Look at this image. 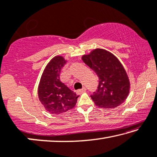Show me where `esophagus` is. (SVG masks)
<instances>
[{
    "label": "esophagus",
    "mask_w": 157,
    "mask_h": 157,
    "mask_svg": "<svg viewBox=\"0 0 157 157\" xmlns=\"http://www.w3.org/2000/svg\"><path fill=\"white\" fill-rule=\"evenodd\" d=\"M86 91V88L84 86V87H82V89H79V90H77V94H82L84 92H85Z\"/></svg>",
    "instance_id": "1"
}]
</instances>
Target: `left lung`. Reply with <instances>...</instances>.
Here are the masks:
<instances>
[{"label":"left lung","mask_w":157,"mask_h":157,"mask_svg":"<svg viewBox=\"0 0 157 157\" xmlns=\"http://www.w3.org/2000/svg\"><path fill=\"white\" fill-rule=\"evenodd\" d=\"M83 62L99 78V85L91 98L97 106L113 109L125 101L130 92V81L122 64L104 49L96 48L82 57Z\"/></svg>","instance_id":"obj_1"}]
</instances>
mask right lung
<instances>
[{
	"label": "right lung",
	"mask_w": 157,
	"mask_h": 157,
	"mask_svg": "<svg viewBox=\"0 0 157 157\" xmlns=\"http://www.w3.org/2000/svg\"><path fill=\"white\" fill-rule=\"evenodd\" d=\"M63 56H55L46 65L38 87L39 101L50 113L60 114L74 108L79 96L60 80L66 63Z\"/></svg>",
	"instance_id": "right-lung-1"
}]
</instances>
